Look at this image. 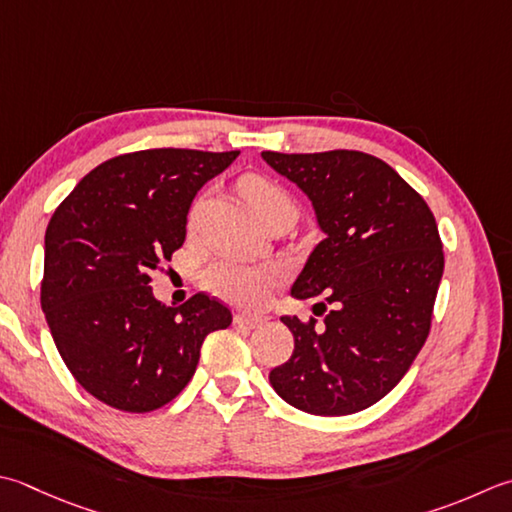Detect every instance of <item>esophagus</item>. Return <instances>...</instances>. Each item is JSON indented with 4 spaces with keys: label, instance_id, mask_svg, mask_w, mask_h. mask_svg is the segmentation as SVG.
Masks as SVG:
<instances>
[{
    "label": "esophagus",
    "instance_id": "1",
    "mask_svg": "<svg viewBox=\"0 0 512 512\" xmlns=\"http://www.w3.org/2000/svg\"><path fill=\"white\" fill-rule=\"evenodd\" d=\"M235 326H239V328H246V330H253V328H259L262 326L266 319L264 317H259V315H248V313H237L235 315Z\"/></svg>",
    "mask_w": 512,
    "mask_h": 512
}]
</instances>
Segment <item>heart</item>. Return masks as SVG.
I'll return each instance as SVG.
<instances>
[{"mask_svg": "<svg viewBox=\"0 0 512 512\" xmlns=\"http://www.w3.org/2000/svg\"><path fill=\"white\" fill-rule=\"evenodd\" d=\"M239 193L257 217L275 206H293V199L286 190L262 175H246L239 182ZM279 279H282V270L277 266L253 264L230 255L217 257L204 270V284L210 293L233 304H259Z\"/></svg>", "mask_w": 512, "mask_h": 512, "instance_id": "obj_1", "label": "heart"}]
</instances>
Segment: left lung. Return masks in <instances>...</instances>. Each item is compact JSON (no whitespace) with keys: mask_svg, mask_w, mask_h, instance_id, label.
<instances>
[{"mask_svg":"<svg viewBox=\"0 0 512 512\" xmlns=\"http://www.w3.org/2000/svg\"><path fill=\"white\" fill-rule=\"evenodd\" d=\"M262 157L304 190L326 233L290 288L297 299H322L315 313L324 322L282 317L295 350L268 379L304 413H359L402 382L426 344L444 273L435 215L368 153L264 150Z\"/></svg>","mask_w":512,"mask_h":512,"instance_id":"left-lung-1","label":"left lung"}]
</instances>
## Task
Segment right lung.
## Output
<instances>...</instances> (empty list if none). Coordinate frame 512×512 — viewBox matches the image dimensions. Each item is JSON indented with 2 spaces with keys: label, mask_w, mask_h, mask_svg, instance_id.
<instances>
[{
  "label": "right lung",
  "mask_w": 512,
  "mask_h": 512,
  "mask_svg": "<svg viewBox=\"0 0 512 512\" xmlns=\"http://www.w3.org/2000/svg\"><path fill=\"white\" fill-rule=\"evenodd\" d=\"M239 150L150 148L117 155L79 182L46 228L42 308L64 364L86 393L124 413H150L182 393L208 333L230 310L197 293L179 308L153 297L186 239L197 190Z\"/></svg>",
  "instance_id": "right-lung-1"
}]
</instances>
